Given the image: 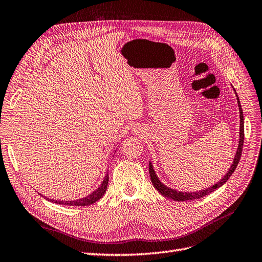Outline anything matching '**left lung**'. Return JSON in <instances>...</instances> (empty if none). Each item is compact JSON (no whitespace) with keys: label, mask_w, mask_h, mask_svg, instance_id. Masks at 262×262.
Instances as JSON below:
<instances>
[{"label":"left lung","mask_w":262,"mask_h":262,"mask_svg":"<svg viewBox=\"0 0 262 262\" xmlns=\"http://www.w3.org/2000/svg\"><path fill=\"white\" fill-rule=\"evenodd\" d=\"M235 91V90H234ZM237 98V103H238V107H239V118H241V122H239V142H238V148L236 150V154L235 157L233 159V164L231 166V168L229 169V171L227 172L220 181L214 184L212 186H210L209 188H205L201 192H193V193H184V192H178L176 189H172L170 187H167L166 185L162 184L159 179L157 178L156 173L154 169H152L151 164H149V176H150V181L152 183V185L155 186V188L157 191L161 194L164 195L165 197L171 198V200L177 201V202H184V201H193V200H198V198H202L206 195H208L210 193H212L214 189H217L218 187L222 186L225 182L228 181L229 178L232 176V173L235 171L237 165H238V161L241 159L242 156V150H243V145H244V116H243V111H242V106L239 104V100H238V96L236 95Z\"/></svg>","instance_id":"1"}]
</instances>
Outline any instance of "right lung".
<instances>
[{
    "instance_id": "1",
    "label": "right lung",
    "mask_w": 262,
    "mask_h": 262,
    "mask_svg": "<svg viewBox=\"0 0 262 262\" xmlns=\"http://www.w3.org/2000/svg\"><path fill=\"white\" fill-rule=\"evenodd\" d=\"M107 185H108V174L105 177V179L103 180V183L102 185L98 187L96 191H94L92 194H90L89 196L84 197V198H81V200H77V201H66V202H62V201H54V200H49L48 201L52 202V203H55L58 205H67V206H89L91 205L95 202H97L98 200H101L103 197V195L105 194L106 189H107Z\"/></svg>"
}]
</instances>
